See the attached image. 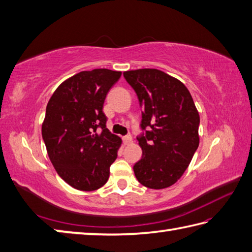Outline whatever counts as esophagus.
Here are the masks:
<instances>
[{
  "mask_svg": "<svg viewBox=\"0 0 252 252\" xmlns=\"http://www.w3.org/2000/svg\"><path fill=\"white\" fill-rule=\"evenodd\" d=\"M123 142H125V144H126V145H131L132 143H133V140H132V137H131V136L127 135V136H125V137H123Z\"/></svg>",
  "mask_w": 252,
  "mask_h": 252,
  "instance_id": "esophagus-1",
  "label": "esophagus"
}]
</instances>
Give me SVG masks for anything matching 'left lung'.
Segmentation results:
<instances>
[{
  "label": "left lung",
  "instance_id": "obj_1",
  "mask_svg": "<svg viewBox=\"0 0 252 252\" xmlns=\"http://www.w3.org/2000/svg\"><path fill=\"white\" fill-rule=\"evenodd\" d=\"M142 107L137 137L143 156L133 166L136 179L150 189L178 181L199 146L200 116L184 83L156 68L123 72Z\"/></svg>",
  "mask_w": 252,
  "mask_h": 252
}]
</instances>
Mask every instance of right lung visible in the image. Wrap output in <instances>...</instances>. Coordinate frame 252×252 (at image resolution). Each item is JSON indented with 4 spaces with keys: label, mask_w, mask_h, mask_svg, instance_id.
Returning a JSON list of instances; mask_svg holds the SVG:
<instances>
[{
    "label": "right lung",
    "mask_w": 252,
    "mask_h": 252,
    "mask_svg": "<svg viewBox=\"0 0 252 252\" xmlns=\"http://www.w3.org/2000/svg\"><path fill=\"white\" fill-rule=\"evenodd\" d=\"M121 72L108 68L83 71L64 81L46 109L41 133L58 175L81 191L101 188L121 146L106 127L103 102Z\"/></svg>",
    "instance_id": "obj_1"
}]
</instances>
